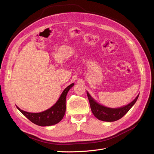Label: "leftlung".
I'll return each instance as SVG.
<instances>
[{
  "label": "left lung",
  "instance_id": "obj_1",
  "mask_svg": "<svg viewBox=\"0 0 154 154\" xmlns=\"http://www.w3.org/2000/svg\"><path fill=\"white\" fill-rule=\"evenodd\" d=\"M87 94L93 114L99 120L107 122H113L122 118L133 106L139 95V94L132 101L125 106L118 108H110L97 103L88 91H87Z\"/></svg>",
  "mask_w": 154,
  "mask_h": 154
}]
</instances>
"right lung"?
Returning <instances> with one entry per match:
<instances>
[{
	"label": "right lung",
	"mask_w": 154,
	"mask_h": 154,
	"mask_svg": "<svg viewBox=\"0 0 154 154\" xmlns=\"http://www.w3.org/2000/svg\"><path fill=\"white\" fill-rule=\"evenodd\" d=\"M74 85V83H72L67 87L63 90L55 104L51 108L41 112H28L20 109L17 105L16 106L23 115L35 125L41 126V127H48V126L56 125L63 119L66 113V96L69 91Z\"/></svg>",
	"instance_id": "obj_1"
}]
</instances>
